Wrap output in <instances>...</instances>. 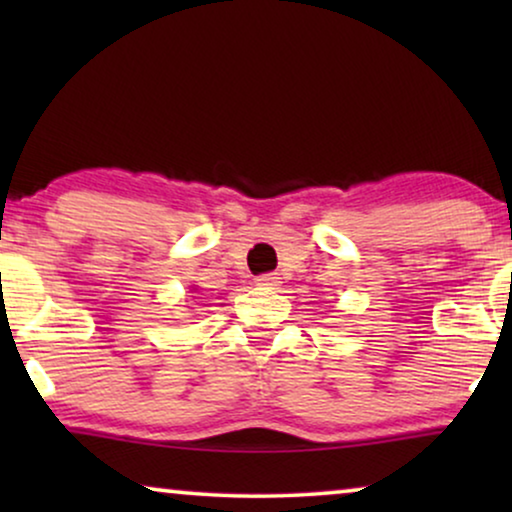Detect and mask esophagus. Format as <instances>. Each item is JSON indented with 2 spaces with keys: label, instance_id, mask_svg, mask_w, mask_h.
Instances as JSON below:
<instances>
[{
  "label": "esophagus",
  "instance_id": "obj_1",
  "mask_svg": "<svg viewBox=\"0 0 512 512\" xmlns=\"http://www.w3.org/2000/svg\"><path fill=\"white\" fill-rule=\"evenodd\" d=\"M256 284L263 286V289H277L279 277L275 275V272H265V275H258L256 277Z\"/></svg>",
  "mask_w": 512,
  "mask_h": 512
}]
</instances>
